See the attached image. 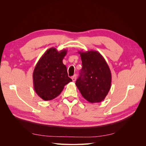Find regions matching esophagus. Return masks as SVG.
Segmentation results:
<instances>
[{
  "instance_id": "1",
  "label": "esophagus",
  "mask_w": 146,
  "mask_h": 146,
  "mask_svg": "<svg viewBox=\"0 0 146 146\" xmlns=\"http://www.w3.org/2000/svg\"><path fill=\"white\" fill-rule=\"evenodd\" d=\"M76 79H77V75L76 74V75H74V76H72V81H73V82H76Z\"/></svg>"
}]
</instances>
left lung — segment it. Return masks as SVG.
<instances>
[{"label": "left lung", "instance_id": "8db88e82", "mask_svg": "<svg viewBox=\"0 0 146 146\" xmlns=\"http://www.w3.org/2000/svg\"><path fill=\"white\" fill-rule=\"evenodd\" d=\"M82 68L76 85L82 96L90 103L104 100L111 88V74L105 60L98 51L78 52Z\"/></svg>", "mask_w": 146, "mask_h": 146}]
</instances>
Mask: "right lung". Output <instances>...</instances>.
<instances>
[{"instance_id": "add662e5", "label": "right lung", "mask_w": 146, "mask_h": 146, "mask_svg": "<svg viewBox=\"0 0 146 146\" xmlns=\"http://www.w3.org/2000/svg\"><path fill=\"white\" fill-rule=\"evenodd\" d=\"M67 50L58 51L52 47L42 55L33 73V88L38 96L44 100H51L58 96L66 85L72 82L68 77L63 60Z\"/></svg>"}]
</instances>
